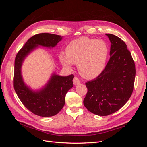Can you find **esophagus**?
Returning a JSON list of instances; mask_svg holds the SVG:
<instances>
[{"instance_id": "obj_1", "label": "esophagus", "mask_w": 147, "mask_h": 147, "mask_svg": "<svg viewBox=\"0 0 147 147\" xmlns=\"http://www.w3.org/2000/svg\"><path fill=\"white\" fill-rule=\"evenodd\" d=\"M73 82H74V84H75V85H77V84L80 83V80L76 77H74V78L73 80Z\"/></svg>"}]
</instances>
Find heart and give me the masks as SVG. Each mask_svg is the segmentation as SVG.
I'll return each instance as SVG.
<instances>
[{
  "mask_svg": "<svg viewBox=\"0 0 147 147\" xmlns=\"http://www.w3.org/2000/svg\"><path fill=\"white\" fill-rule=\"evenodd\" d=\"M109 54L105 42L82 37L70 42L65 48V55L61 53L59 60L65 67L77 65L78 70L86 79H93L103 72Z\"/></svg>",
  "mask_w": 147,
  "mask_h": 147,
  "instance_id": "obj_1",
  "label": "heart"
}]
</instances>
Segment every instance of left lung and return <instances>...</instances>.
I'll list each match as a JSON object with an SVG mask.
<instances>
[{"label":"left lung","mask_w":147,"mask_h":147,"mask_svg":"<svg viewBox=\"0 0 147 147\" xmlns=\"http://www.w3.org/2000/svg\"><path fill=\"white\" fill-rule=\"evenodd\" d=\"M111 43L110 59L98 77L86 83L83 104L91 113L107 116L124 105L132 95L136 67L130 51L116 35L105 34Z\"/></svg>","instance_id":"8db88e82"}]
</instances>
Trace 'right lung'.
Listing matches in <instances>:
<instances>
[{
  "label": "right lung",
  "mask_w": 147,
  "mask_h": 147,
  "mask_svg": "<svg viewBox=\"0 0 147 147\" xmlns=\"http://www.w3.org/2000/svg\"><path fill=\"white\" fill-rule=\"evenodd\" d=\"M61 35L42 33L30 37L17 53L15 61L14 88L23 105L31 112L43 117H52L58 113L65 104L66 93L74 86V76H61L53 72L42 88L34 90L26 84L21 73L26 57L35 49L42 46L53 48L62 40Z\"/></svg>",
  "instance_id": "add662e5"
}]
</instances>
